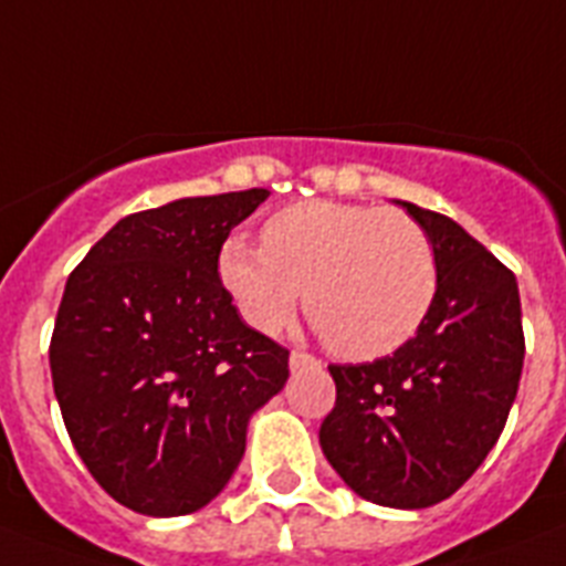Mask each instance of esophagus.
<instances>
[{
	"label": "esophagus",
	"mask_w": 566,
	"mask_h": 566,
	"mask_svg": "<svg viewBox=\"0 0 566 566\" xmlns=\"http://www.w3.org/2000/svg\"><path fill=\"white\" fill-rule=\"evenodd\" d=\"M307 367H318V358L311 356V353H304V350L290 353V370L302 373V370H307Z\"/></svg>",
	"instance_id": "1"
}]
</instances>
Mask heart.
Here are the masks:
<instances>
[{
  "label": "heart",
  "mask_w": 566,
  "mask_h": 566,
  "mask_svg": "<svg viewBox=\"0 0 566 566\" xmlns=\"http://www.w3.org/2000/svg\"><path fill=\"white\" fill-rule=\"evenodd\" d=\"M219 279L255 331L287 327L304 311L344 358L390 356L424 324L439 259L430 235L401 210L298 201L264 222L262 248L230 235Z\"/></svg>",
  "instance_id": "obj_1"
}]
</instances>
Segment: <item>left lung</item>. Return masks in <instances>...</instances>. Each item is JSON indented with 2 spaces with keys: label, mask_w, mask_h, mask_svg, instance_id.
<instances>
[{
  "label": "left lung",
  "mask_w": 566,
  "mask_h": 566,
  "mask_svg": "<svg viewBox=\"0 0 566 566\" xmlns=\"http://www.w3.org/2000/svg\"><path fill=\"white\" fill-rule=\"evenodd\" d=\"M401 205L436 248V302L392 356L327 367L336 405L318 444L353 493L421 510L450 499L499 441L518 392L524 331L513 270L453 219Z\"/></svg>",
  "instance_id": "1"
}]
</instances>
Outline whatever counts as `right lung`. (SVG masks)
Segmentation results:
<instances>
[{
    "mask_svg": "<svg viewBox=\"0 0 566 566\" xmlns=\"http://www.w3.org/2000/svg\"><path fill=\"white\" fill-rule=\"evenodd\" d=\"M270 190L125 216L67 276L51 376L67 436L111 499L188 515L222 493L250 412L287 381V347L248 327L219 250Z\"/></svg>",
    "mask_w": 566,
    "mask_h": 566,
    "instance_id": "add662e5",
    "label": "right lung"
}]
</instances>
